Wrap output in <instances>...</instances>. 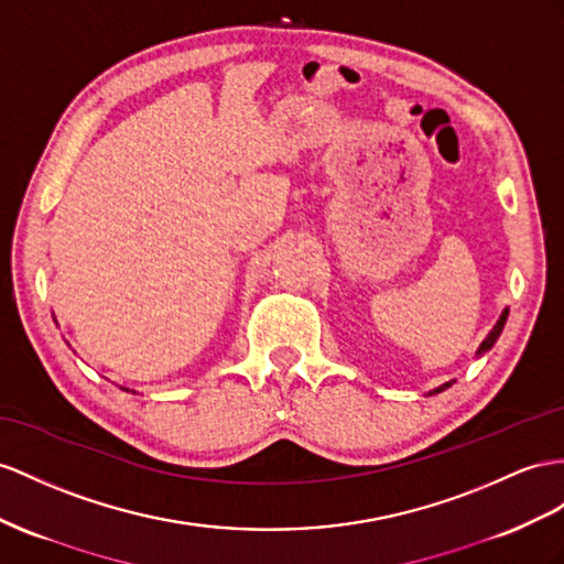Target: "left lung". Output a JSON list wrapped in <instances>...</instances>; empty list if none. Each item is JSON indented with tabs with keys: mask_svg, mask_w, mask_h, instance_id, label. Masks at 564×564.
Masks as SVG:
<instances>
[{
	"mask_svg": "<svg viewBox=\"0 0 564 564\" xmlns=\"http://www.w3.org/2000/svg\"><path fill=\"white\" fill-rule=\"evenodd\" d=\"M505 319H508V310H505V312H502V316H500V319H498V324L494 326V330H490V334L486 336V340L481 343V348H479V355H481V352H486V350H490V348H494V343L498 340V336H500V330H502V326H505ZM447 386H451V383H443L441 388H436V393L445 391V388H447Z\"/></svg>",
	"mask_w": 564,
	"mask_h": 564,
	"instance_id": "obj_1",
	"label": "left lung"
}]
</instances>
